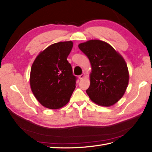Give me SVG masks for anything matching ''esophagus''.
I'll use <instances>...</instances> for the list:
<instances>
[{"label": "esophagus", "mask_w": 152, "mask_h": 152, "mask_svg": "<svg viewBox=\"0 0 152 152\" xmlns=\"http://www.w3.org/2000/svg\"><path fill=\"white\" fill-rule=\"evenodd\" d=\"M84 76H85V74H82L81 75H80V76H78V78H79V79L82 80V79H83V78H84Z\"/></svg>", "instance_id": "1"}]
</instances>
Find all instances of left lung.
Wrapping results in <instances>:
<instances>
[{
  "label": "left lung",
  "instance_id": "left-lung-1",
  "mask_svg": "<svg viewBox=\"0 0 152 152\" xmlns=\"http://www.w3.org/2000/svg\"><path fill=\"white\" fill-rule=\"evenodd\" d=\"M91 64L87 94L93 102L110 106L120 99L129 83V71L122 56L104 41L91 40L78 45Z\"/></svg>",
  "mask_w": 152,
  "mask_h": 152
}]
</instances>
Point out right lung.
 Wrapping results in <instances>:
<instances>
[{"label":"right lung","instance_id":"add662e5","mask_svg":"<svg viewBox=\"0 0 152 152\" xmlns=\"http://www.w3.org/2000/svg\"><path fill=\"white\" fill-rule=\"evenodd\" d=\"M72 46V41L51 44L40 53L32 65L31 88L44 107H63L69 102L76 88V76L66 59Z\"/></svg>","mask_w":152,"mask_h":152}]
</instances>
